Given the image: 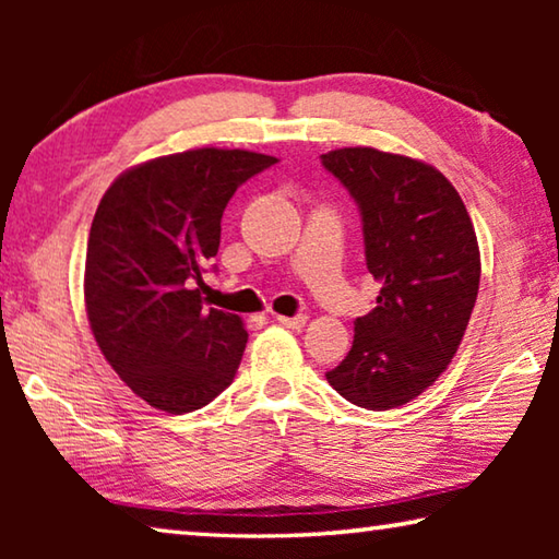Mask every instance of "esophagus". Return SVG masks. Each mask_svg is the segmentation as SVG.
Masks as SVG:
<instances>
[{"mask_svg":"<svg viewBox=\"0 0 559 559\" xmlns=\"http://www.w3.org/2000/svg\"><path fill=\"white\" fill-rule=\"evenodd\" d=\"M276 320H278V323H281L283 328H290V330H300V328H306V323H308L306 316H293V318L278 316Z\"/></svg>","mask_w":559,"mask_h":559,"instance_id":"esophagus-1","label":"esophagus"}]
</instances>
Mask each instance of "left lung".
Instances as JSON below:
<instances>
[{
    "label": "left lung",
    "mask_w": 559,
    "mask_h": 559,
    "mask_svg": "<svg viewBox=\"0 0 559 559\" xmlns=\"http://www.w3.org/2000/svg\"><path fill=\"white\" fill-rule=\"evenodd\" d=\"M320 163L355 200L367 271L382 286L372 313L357 318L347 357L325 377L362 409H394L456 355L478 296L476 231L453 185L419 159L343 147Z\"/></svg>",
    "instance_id": "obj_1"
}]
</instances>
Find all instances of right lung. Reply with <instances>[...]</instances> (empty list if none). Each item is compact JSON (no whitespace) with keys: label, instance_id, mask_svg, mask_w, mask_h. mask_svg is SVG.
Masks as SVG:
<instances>
[{"label":"right lung","instance_id":"right-lung-1","mask_svg":"<svg viewBox=\"0 0 559 559\" xmlns=\"http://www.w3.org/2000/svg\"><path fill=\"white\" fill-rule=\"evenodd\" d=\"M278 159L187 150L120 175L93 216L86 310L100 353L132 392L167 414L216 400L239 370V316L206 308L200 288L219 251L226 204Z\"/></svg>","mask_w":559,"mask_h":559}]
</instances>
